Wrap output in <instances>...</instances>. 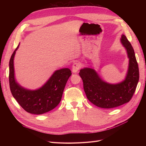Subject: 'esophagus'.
Returning <instances> with one entry per match:
<instances>
[{
	"label": "esophagus",
	"mask_w": 146,
	"mask_h": 146,
	"mask_svg": "<svg viewBox=\"0 0 146 146\" xmlns=\"http://www.w3.org/2000/svg\"><path fill=\"white\" fill-rule=\"evenodd\" d=\"M82 67V64L79 62H76L74 63L72 65V72L74 73L77 72L78 70L80 69Z\"/></svg>",
	"instance_id": "34e87169"
}]
</instances>
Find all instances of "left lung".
<instances>
[{
	"instance_id": "1",
	"label": "left lung",
	"mask_w": 146,
	"mask_h": 146,
	"mask_svg": "<svg viewBox=\"0 0 146 146\" xmlns=\"http://www.w3.org/2000/svg\"><path fill=\"white\" fill-rule=\"evenodd\" d=\"M121 40L129 58V70L124 81L116 85L107 83L91 68H84L79 72L88 99L100 108H113L129 102L138 85L139 68L133 48L124 35Z\"/></svg>"
}]
</instances>
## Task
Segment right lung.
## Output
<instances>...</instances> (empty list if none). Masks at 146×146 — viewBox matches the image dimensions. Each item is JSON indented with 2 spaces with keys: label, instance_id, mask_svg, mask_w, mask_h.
<instances>
[{
  "label": "right lung",
  "instance_id": "right-lung-1",
  "mask_svg": "<svg viewBox=\"0 0 146 146\" xmlns=\"http://www.w3.org/2000/svg\"><path fill=\"white\" fill-rule=\"evenodd\" d=\"M17 46L10 60L9 83L11 94L25 111L41 114L55 108L59 104L71 71L68 68L56 70L47 82L39 90L30 91L18 85L15 79L14 60Z\"/></svg>",
  "mask_w": 146,
  "mask_h": 146
}]
</instances>
